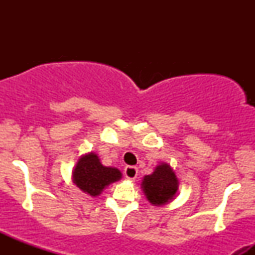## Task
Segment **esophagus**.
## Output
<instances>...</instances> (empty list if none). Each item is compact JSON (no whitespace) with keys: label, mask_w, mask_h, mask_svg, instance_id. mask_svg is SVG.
I'll return each instance as SVG.
<instances>
[{"label":"esophagus","mask_w":255,"mask_h":255,"mask_svg":"<svg viewBox=\"0 0 255 255\" xmlns=\"http://www.w3.org/2000/svg\"><path fill=\"white\" fill-rule=\"evenodd\" d=\"M125 175L126 177L129 178V180H135L137 176V168L133 165H127L125 168Z\"/></svg>","instance_id":"34e87169"}]
</instances>
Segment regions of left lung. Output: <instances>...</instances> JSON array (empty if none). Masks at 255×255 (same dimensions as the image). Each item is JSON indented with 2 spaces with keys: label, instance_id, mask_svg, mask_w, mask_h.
I'll return each instance as SVG.
<instances>
[{
  "label": "left lung",
  "instance_id": "8db88e82",
  "mask_svg": "<svg viewBox=\"0 0 255 255\" xmlns=\"http://www.w3.org/2000/svg\"><path fill=\"white\" fill-rule=\"evenodd\" d=\"M141 186L151 204L163 205L171 200L177 192L178 182L170 165L160 164L151 175L144 177Z\"/></svg>",
  "mask_w": 255,
  "mask_h": 255
}]
</instances>
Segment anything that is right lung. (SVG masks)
I'll list each match as a JSON object with an SVG mask.
<instances>
[{"mask_svg":"<svg viewBox=\"0 0 255 255\" xmlns=\"http://www.w3.org/2000/svg\"><path fill=\"white\" fill-rule=\"evenodd\" d=\"M121 171L102 165L97 154L89 153L81 157L73 171V182L87 194L96 197L108 184L121 178Z\"/></svg>","mask_w":255,"mask_h":255,"instance_id":"obj_1","label":"right lung"}]
</instances>
